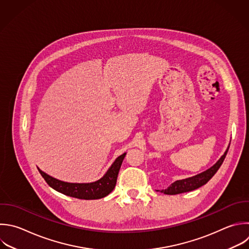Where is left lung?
I'll return each instance as SVG.
<instances>
[{"mask_svg": "<svg viewBox=\"0 0 249 249\" xmlns=\"http://www.w3.org/2000/svg\"><path fill=\"white\" fill-rule=\"evenodd\" d=\"M229 147H230V144H229L228 148L226 149L225 153L221 156V158L208 169H206L195 176L177 180V181L173 182L169 187H167L164 190H161L160 192L165 195H177V194H182V193H186V192H191L193 190H196V189L203 186L213 177V175L217 172V170L223 163V161L226 158V155L228 153Z\"/></svg>", "mask_w": 249, "mask_h": 249, "instance_id": "left-lung-1", "label": "left lung"}]
</instances>
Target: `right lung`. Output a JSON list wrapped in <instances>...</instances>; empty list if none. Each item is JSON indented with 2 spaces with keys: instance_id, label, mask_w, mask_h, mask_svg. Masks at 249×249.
I'll return each mask as SVG.
<instances>
[{
  "instance_id": "1",
  "label": "right lung",
  "mask_w": 249,
  "mask_h": 249,
  "mask_svg": "<svg viewBox=\"0 0 249 249\" xmlns=\"http://www.w3.org/2000/svg\"><path fill=\"white\" fill-rule=\"evenodd\" d=\"M125 155L126 153H124L119 156L100 179L89 183L65 182L47 174L39 167L38 170L53 189L63 195L80 199H99L108 196L114 190Z\"/></svg>"
}]
</instances>
